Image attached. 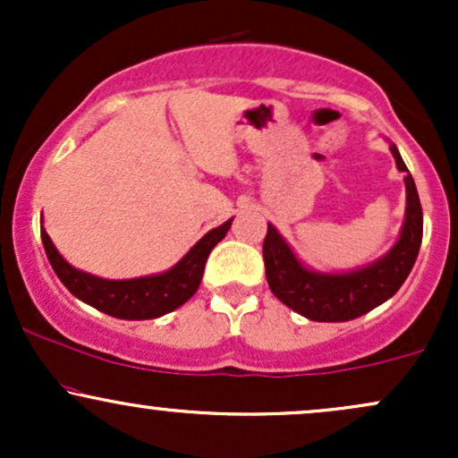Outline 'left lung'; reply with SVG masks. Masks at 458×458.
Instances as JSON below:
<instances>
[{
  "label": "left lung",
  "mask_w": 458,
  "mask_h": 458,
  "mask_svg": "<svg viewBox=\"0 0 458 458\" xmlns=\"http://www.w3.org/2000/svg\"><path fill=\"white\" fill-rule=\"evenodd\" d=\"M390 152L398 170L404 172L407 207L396 243L377 260L351 271H317L299 260L276 225L269 224L262 245L265 273L271 293L284 306L318 323H344L386 303L407 280L422 243V207L401 152L394 144Z\"/></svg>",
  "instance_id": "obj_1"
}]
</instances>
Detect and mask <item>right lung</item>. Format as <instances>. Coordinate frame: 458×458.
<instances>
[{"mask_svg": "<svg viewBox=\"0 0 458 458\" xmlns=\"http://www.w3.org/2000/svg\"><path fill=\"white\" fill-rule=\"evenodd\" d=\"M230 225H233V219L217 225V228L208 230L167 271L155 273V276L131 277V280H105V277L77 269V267L66 262L64 256L55 250L54 241L47 234L45 225L40 230V236H43L47 259H49L51 267H54L55 276L60 277V282L77 299H81L83 303H88V306L97 308L98 312L109 314L114 318L146 320L159 318L163 314L181 308L182 303L196 295L199 282H202L204 265H207L208 254L224 239Z\"/></svg>", "mask_w": 458, "mask_h": 458, "instance_id": "add662e5", "label": "right lung"}]
</instances>
